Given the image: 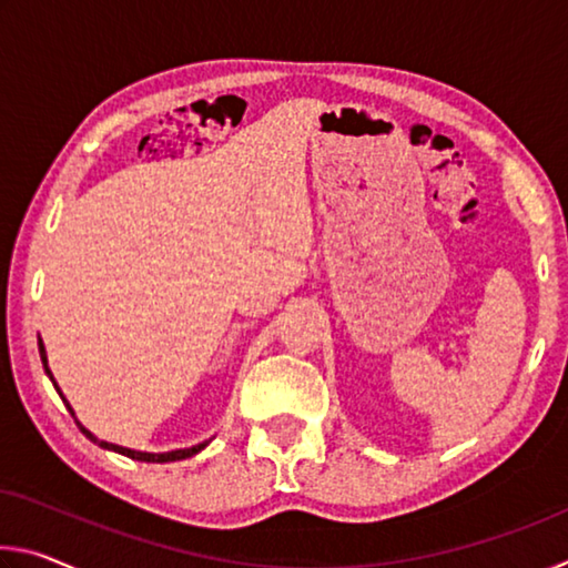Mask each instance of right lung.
I'll return each mask as SVG.
<instances>
[{"label": "right lung", "mask_w": 568, "mask_h": 568, "mask_svg": "<svg viewBox=\"0 0 568 568\" xmlns=\"http://www.w3.org/2000/svg\"><path fill=\"white\" fill-rule=\"evenodd\" d=\"M40 355H42V365H44L47 376H50V381L54 383V378H52V371H50V365H47V353H44V343H42V338H40ZM54 388H57V383H54ZM57 393H60V396H62V390H60V388H57ZM62 400H64L67 410H70L72 416H74V410H72L70 403H67V398H64V396H62ZM74 420H77V418H74ZM77 426H80L82 434L88 436V438L92 440V444H98V446L108 448V450H114V454H122V456H128V458H132V460H145V464H170V460H182V458H190V456L200 454V450H203V448L210 444V440H203V444H197V446H192V448H178V450H168V454H145V450H132V448H122V446L108 444V440H100L98 436L90 434V430L84 428L80 420H77Z\"/></svg>", "instance_id": "right-lung-1"}]
</instances>
